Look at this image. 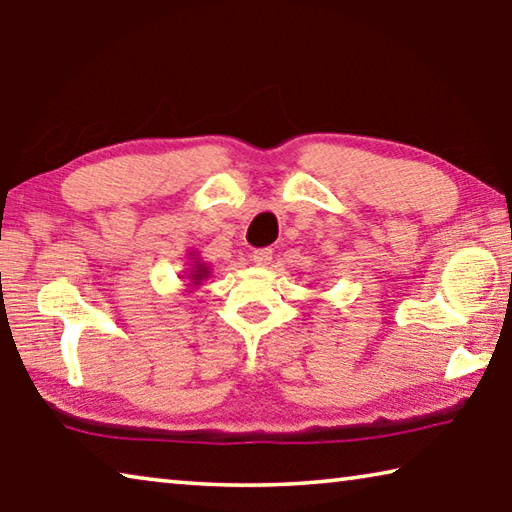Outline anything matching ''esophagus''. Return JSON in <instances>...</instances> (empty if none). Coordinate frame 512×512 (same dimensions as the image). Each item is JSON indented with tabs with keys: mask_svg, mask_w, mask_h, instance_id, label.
Returning a JSON list of instances; mask_svg holds the SVG:
<instances>
[{
	"mask_svg": "<svg viewBox=\"0 0 512 512\" xmlns=\"http://www.w3.org/2000/svg\"><path fill=\"white\" fill-rule=\"evenodd\" d=\"M253 262L257 266H268L273 262V250L271 248H257L253 253Z\"/></svg>",
	"mask_w": 512,
	"mask_h": 512,
	"instance_id": "34e87169",
	"label": "esophagus"
}]
</instances>
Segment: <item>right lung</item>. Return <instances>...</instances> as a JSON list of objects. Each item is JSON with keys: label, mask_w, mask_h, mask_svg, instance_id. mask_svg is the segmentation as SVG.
Instances as JSON below:
<instances>
[{"label": "right lung", "mask_w": 512, "mask_h": 512, "mask_svg": "<svg viewBox=\"0 0 512 512\" xmlns=\"http://www.w3.org/2000/svg\"><path fill=\"white\" fill-rule=\"evenodd\" d=\"M207 275H210V266L203 264V262H198V259H196L194 266H192V271H189L187 277H189V280H192V287H198V284H201Z\"/></svg>", "instance_id": "add662e5"}]
</instances>
